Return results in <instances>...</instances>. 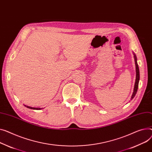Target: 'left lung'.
<instances>
[{
    "label": "left lung",
    "instance_id": "1",
    "mask_svg": "<svg viewBox=\"0 0 152 152\" xmlns=\"http://www.w3.org/2000/svg\"><path fill=\"white\" fill-rule=\"evenodd\" d=\"M133 55H134V62H135V65H136V80H135V84H134V90H133V92L132 94V96H131V100H132L133 99V98L135 96L136 92L137 91V88H138V85H139V79H140V75H139V66L137 65V57L136 54L133 53Z\"/></svg>",
    "mask_w": 152,
    "mask_h": 152
}]
</instances>
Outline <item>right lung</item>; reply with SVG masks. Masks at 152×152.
<instances>
[{"mask_svg":"<svg viewBox=\"0 0 152 152\" xmlns=\"http://www.w3.org/2000/svg\"><path fill=\"white\" fill-rule=\"evenodd\" d=\"M24 106L27 107V108H29V109H35V110H40V109H43V108H39V107H30V106H26V105H25V104H24Z\"/></svg>","mask_w":152,"mask_h":152,"instance_id":"obj_1","label":"right lung"}]
</instances>
